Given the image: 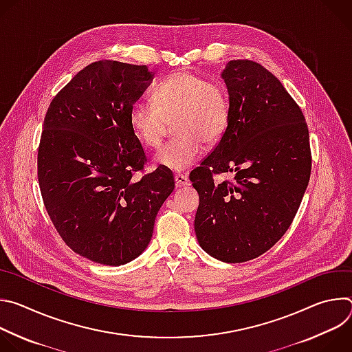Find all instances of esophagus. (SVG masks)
Instances as JSON below:
<instances>
[{"mask_svg": "<svg viewBox=\"0 0 352 352\" xmlns=\"http://www.w3.org/2000/svg\"><path fill=\"white\" fill-rule=\"evenodd\" d=\"M174 181H175V186L177 188H181V186H188L190 182H189V178L184 174H177L174 177Z\"/></svg>", "mask_w": 352, "mask_h": 352, "instance_id": "obj_1", "label": "esophagus"}]
</instances>
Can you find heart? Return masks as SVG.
Returning <instances> with one entry per match:
<instances>
[{
	"label": "heart",
	"instance_id": "obj_1",
	"mask_svg": "<svg viewBox=\"0 0 352 352\" xmlns=\"http://www.w3.org/2000/svg\"><path fill=\"white\" fill-rule=\"evenodd\" d=\"M230 116L228 94L223 85L195 75L175 72L162 80L153 91V103L138 100L129 111V125L147 147H159L174 123L177 139L164 144L156 163L181 173L204 155V143L212 144L224 133Z\"/></svg>",
	"mask_w": 352,
	"mask_h": 352
}]
</instances>
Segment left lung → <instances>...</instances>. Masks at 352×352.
<instances>
[{
  "label": "left lung",
  "instance_id": "left-lung-1",
  "mask_svg": "<svg viewBox=\"0 0 352 352\" xmlns=\"http://www.w3.org/2000/svg\"><path fill=\"white\" fill-rule=\"evenodd\" d=\"M230 102L227 128L190 173L199 193L195 234L226 263L255 259L291 226L311 177L305 117L281 82L262 65L230 61L221 72ZM232 172L214 184L213 173Z\"/></svg>",
  "mask_w": 352,
  "mask_h": 352
}]
</instances>
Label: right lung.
Instances as JSON below:
<instances>
[{"label": "right lung", "mask_w": 352, "mask_h": 352, "mask_svg": "<svg viewBox=\"0 0 352 352\" xmlns=\"http://www.w3.org/2000/svg\"><path fill=\"white\" fill-rule=\"evenodd\" d=\"M153 76L146 65L93 63L53 98L44 118L37 175L45 210L65 243L94 263L136 259L174 190L164 167L132 178L146 156L129 111Z\"/></svg>", "instance_id": "1"}]
</instances>
